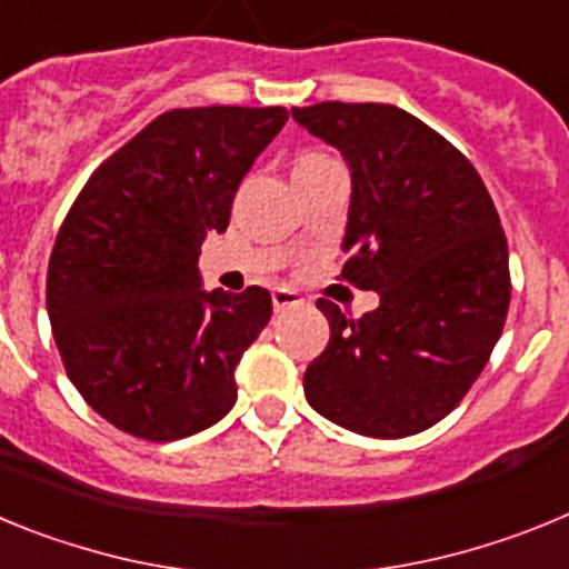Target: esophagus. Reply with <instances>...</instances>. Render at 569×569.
<instances>
[{
	"mask_svg": "<svg viewBox=\"0 0 569 569\" xmlns=\"http://www.w3.org/2000/svg\"><path fill=\"white\" fill-rule=\"evenodd\" d=\"M296 305H301L299 293H293V290H288V288H276L273 290V310H276V313H284V310L296 308Z\"/></svg>",
	"mask_w": 569,
	"mask_h": 569,
	"instance_id": "1",
	"label": "esophagus"
}]
</instances>
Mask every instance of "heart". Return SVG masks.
Masks as SVG:
<instances>
[{
    "label": "heart",
    "instance_id": "obj_1",
    "mask_svg": "<svg viewBox=\"0 0 569 569\" xmlns=\"http://www.w3.org/2000/svg\"><path fill=\"white\" fill-rule=\"evenodd\" d=\"M321 162H330V156H328V153H321V150H301V153L296 156L293 170L313 168V164H321Z\"/></svg>",
    "mask_w": 569,
    "mask_h": 569
}]
</instances>
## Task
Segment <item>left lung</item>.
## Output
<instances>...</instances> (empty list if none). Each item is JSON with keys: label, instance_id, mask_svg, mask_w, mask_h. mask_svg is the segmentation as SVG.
<instances>
[{"label": "left lung", "instance_id": "8db88e82", "mask_svg": "<svg viewBox=\"0 0 569 569\" xmlns=\"http://www.w3.org/2000/svg\"><path fill=\"white\" fill-rule=\"evenodd\" d=\"M293 119L350 164L341 279L379 293L361 319L316 301L330 341L305 396L359 436L421 433L465 399L505 330L510 256L496 204L470 159L396 104L321 102Z\"/></svg>", "mask_w": 569, "mask_h": 569}]
</instances>
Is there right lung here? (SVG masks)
<instances>
[{"instance_id":"add662e5","label":"right lung","mask_w":569,"mask_h":569,"mask_svg":"<svg viewBox=\"0 0 569 569\" xmlns=\"http://www.w3.org/2000/svg\"><path fill=\"white\" fill-rule=\"evenodd\" d=\"M288 116L168 110L93 170L64 216L44 293L53 339L82 399L136 439H184L236 405V365L273 301L264 288L204 293L196 264Z\"/></svg>"}]
</instances>
